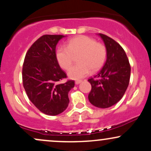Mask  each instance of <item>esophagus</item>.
Segmentation results:
<instances>
[{
    "instance_id": "1",
    "label": "esophagus",
    "mask_w": 151,
    "mask_h": 151,
    "mask_svg": "<svg viewBox=\"0 0 151 151\" xmlns=\"http://www.w3.org/2000/svg\"><path fill=\"white\" fill-rule=\"evenodd\" d=\"M81 81H82L81 80H77V81H75V84H80Z\"/></svg>"
}]
</instances>
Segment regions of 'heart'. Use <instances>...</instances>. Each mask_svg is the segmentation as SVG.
I'll return each mask as SVG.
<instances>
[{
  "label": "heart",
  "mask_w": 151,
  "mask_h": 151,
  "mask_svg": "<svg viewBox=\"0 0 151 151\" xmlns=\"http://www.w3.org/2000/svg\"><path fill=\"white\" fill-rule=\"evenodd\" d=\"M106 47L101 42L86 35H79L70 40L67 47L61 46L56 52L58 64L64 70H69L73 57L79 56L78 65L68 71V77L72 79H80L91 72L101 68L106 59Z\"/></svg>",
  "instance_id": "b5f03b06"
}]
</instances>
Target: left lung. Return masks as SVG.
I'll list each match as a JSON object with an SVG mask.
<instances>
[{"instance_id": "left-lung-1", "label": "left lung", "mask_w": 151, "mask_h": 151, "mask_svg": "<svg viewBox=\"0 0 151 151\" xmlns=\"http://www.w3.org/2000/svg\"><path fill=\"white\" fill-rule=\"evenodd\" d=\"M99 35L106 47V60L97 74L88 79L91 85L88 98L94 106L106 109L116 104L125 93L129 84L131 66L119 43L104 34Z\"/></svg>"}]
</instances>
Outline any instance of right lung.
Listing matches in <instances>:
<instances>
[{
    "instance_id": "right-lung-1",
    "label": "right lung",
    "mask_w": 151,
    "mask_h": 151,
    "mask_svg": "<svg viewBox=\"0 0 151 151\" xmlns=\"http://www.w3.org/2000/svg\"><path fill=\"white\" fill-rule=\"evenodd\" d=\"M65 36L45 35L27 52L22 66V84L26 93L36 108L43 114L56 116L67 108L69 91L74 81H60L67 78L56 58V45Z\"/></svg>"
}]
</instances>
